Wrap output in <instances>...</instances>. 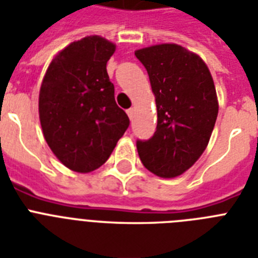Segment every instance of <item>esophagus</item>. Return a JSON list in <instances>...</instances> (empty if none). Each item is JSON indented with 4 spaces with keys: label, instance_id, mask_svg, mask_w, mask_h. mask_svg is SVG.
Returning a JSON list of instances; mask_svg holds the SVG:
<instances>
[{
    "label": "esophagus",
    "instance_id": "obj_1",
    "mask_svg": "<svg viewBox=\"0 0 258 258\" xmlns=\"http://www.w3.org/2000/svg\"><path fill=\"white\" fill-rule=\"evenodd\" d=\"M126 113H127V116H129V118L132 119V118H133V114H135V109H133V108L127 109Z\"/></svg>",
    "mask_w": 258,
    "mask_h": 258
}]
</instances>
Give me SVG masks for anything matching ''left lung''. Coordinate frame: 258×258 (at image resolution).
<instances>
[{"label": "left lung", "instance_id": "left-lung-1", "mask_svg": "<svg viewBox=\"0 0 258 258\" xmlns=\"http://www.w3.org/2000/svg\"><path fill=\"white\" fill-rule=\"evenodd\" d=\"M149 76L157 106V129L137 141L141 162L162 178L186 172L201 157L218 114L213 78L203 58L177 44L135 51Z\"/></svg>", "mask_w": 258, "mask_h": 258}]
</instances>
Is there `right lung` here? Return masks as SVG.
Listing matches in <instances>:
<instances>
[{
    "mask_svg": "<svg viewBox=\"0 0 258 258\" xmlns=\"http://www.w3.org/2000/svg\"><path fill=\"white\" fill-rule=\"evenodd\" d=\"M114 51L116 45L100 36L74 41L51 59L41 84L42 133L73 172L89 173L105 164L129 126L106 72Z\"/></svg>",
    "mask_w": 258,
    "mask_h": 258,
    "instance_id": "obj_1",
    "label": "right lung"
}]
</instances>
